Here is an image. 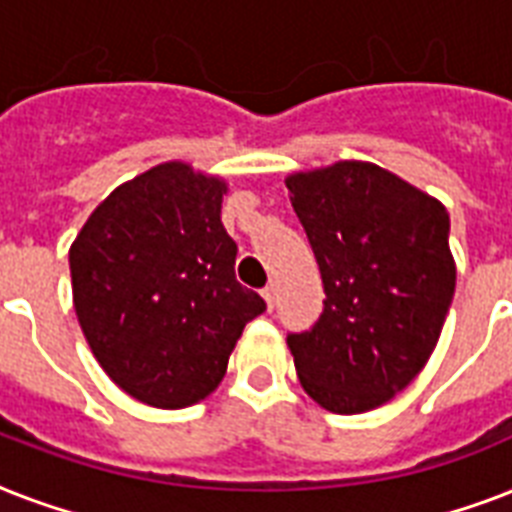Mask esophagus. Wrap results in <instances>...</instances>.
Segmentation results:
<instances>
[{"instance_id": "1", "label": "esophagus", "mask_w": 512, "mask_h": 512, "mask_svg": "<svg viewBox=\"0 0 512 512\" xmlns=\"http://www.w3.org/2000/svg\"><path fill=\"white\" fill-rule=\"evenodd\" d=\"M263 297H265V305H268V311H273V305H276V284H268L263 289Z\"/></svg>"}]
</instances>
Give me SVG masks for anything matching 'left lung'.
Here are the masks:
<instances>
[{
  "label": "left lung",
  "mask_w": 512,
  "mask_h": 512,
  "mask_svg": "<svg viewBox=\"0 0 512 512\" xmlns=\"http://www.w3.org/2000/svg\"><path fill=\"white\" fill-rule=\"evenodd\" d=\"M287 188L327 295L316 327L287 337L300 385L327 412H372L438 345L457 284L449 212L356 159L292 172Z\"/></svg>",
  "instance_id": "1"
}]
</instances>
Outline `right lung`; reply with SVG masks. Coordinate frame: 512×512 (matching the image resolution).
<instances>
[{
    "label": "right lung",
    "mask_w": 512,
    "mask_h": 512,
    "mask_svg": "<svg viewBox=\"0 0 512 512\" xmlns=\"http://www.w3.org/2000/svg\"><path fill=\"white\" fill-rule=\"evenodd\" d=\"M225 177L172 159L116 185L68 249L82 335L140 404L183 409L220 385L263 297L233 273Z\"/></svg>",
    "instance_id": "add662e5"
}]
</instances>
